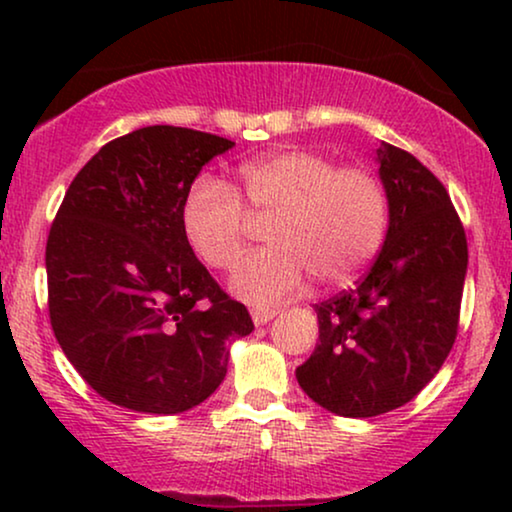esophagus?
Returning a JSON list of instances; mask_svg holds the SVG:
<instances>
[{"label": "esophagus", "instance_id": "34e87169", "mask_svg": "<svg viewBox=\"0 0 512 512\" xmlns=\"http://www.w3.org/2000/svg\"><path fill=\"white\" fill-rule=\"evenodd\" d=\"M277 310H268V307H256V310H251V319H254L256 326H265L268 321L275 317Z\"/></svg>", "mask_w": 512, "mask_h": 512}]
</instances>
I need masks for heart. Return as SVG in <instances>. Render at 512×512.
<instances>
[{
	"label": "heart",
	"instance_id": "obj_1",
	"mask_svg": "<svg viewBox=\"0 0 512 512\" xmlns=\"http://www.w3.org/2000/svg\"><path fill=\"white\" fill-rule=\"evenodd\" d=\"M254 221L270 223V247L244 258L230 286L247 303L272 305L303 289L307 272L342 286L373 263L389 228L387 188L368 167L286 149L242 165L237 191L200 177L181 207L188 244L214 270L240 261Z\"/></svg>",
	"mask_w": 512,
	"mask_h": 512
}]
</instances>
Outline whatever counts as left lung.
<instances>
[{"mask_svg":"<svg viewBox=\"0 0 512 512\" xmlns=\"http://www.w3.org/2000/svg\"><path fill=\"white\" fill-rule=\"evenodd\" d=\"M389 198L377 261L338 296L314 305L319 342L298 384L342 417H375L412 401L457 340L466 230L443 181L412 153L375 149Z\"/></svg>","mask_w":512,"mask_h":512,"instance_id":"1","label":"left lung"}]
</instances>
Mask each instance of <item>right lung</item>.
<instances>
[{"label": "right lung", "instance_id": "obj_1", "mask_svg": "<svg viewBox=\"0 0 512 512\" xmlns=\"http://www.w3.org/2000/svg\"><path fill=\"white\" fill-rule=\"evenodd\" d=\"M233 146L149 125L104 144L67 188L46 242L48 317L62 352L109 403L191 410L226 377V342L254 331L181 223L202 165Z\"/></svg>", "mask_w": 512, "mask_h": 512}]
</instances>
